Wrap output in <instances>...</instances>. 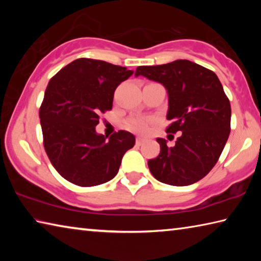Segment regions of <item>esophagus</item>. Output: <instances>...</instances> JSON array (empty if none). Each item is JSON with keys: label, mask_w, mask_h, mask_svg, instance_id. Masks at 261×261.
Returning <instances> with one entry per match:
<instances>
[{"label": "esophagus", "mask_w": 261, "mask_h": 261, "mask_svg": "<svg viewBox=\"0 0 261 261\" xmlns=\"http://www.w3.org/2000/svg\"><path fill=\"white\" fill-rule=\"evenodd\" d=\"M144 141H145V139H144V138H140V137H137V139H136V144L138 145V146H140L141 144H144Z\"/></svg>", "instance_id": "1"}]
</instances>
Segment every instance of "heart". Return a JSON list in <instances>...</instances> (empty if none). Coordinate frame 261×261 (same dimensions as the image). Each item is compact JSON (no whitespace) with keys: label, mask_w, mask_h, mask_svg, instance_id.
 <instances>
[{"label":"heart","mask_w":261,"mask_h":261,"mask_svg":"<svg viewBox=\"0 0 261 261\" xmlns=\"http://www.w3.org/2000/svg\"><path fill=\"white\" fill-rule=\"evenodd\" d=\"M126 127L138 134H146L149 129V122L143 117H131L126 122Z\"/></svg>","instance_id":"1"}]
</instances>
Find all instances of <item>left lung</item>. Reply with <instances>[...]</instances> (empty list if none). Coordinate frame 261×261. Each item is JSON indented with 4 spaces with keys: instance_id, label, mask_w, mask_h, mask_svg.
I'll return each instance as SVG.
<instances>
[{
    "instance_id": "left-lung-1",
    "label": "left lung",
    "mask_w": 261,
    "mask_h": 261,
    "mask_svg": "<svg viewBox=\"0 0 261 261\" xmlns=\"http://www.w3.org/2000/svg\"><path fill=\"white\" fill-rule=\"evenodd\" d=\"M135 74L161 83L167 88V118L171 123L166 132H180L173 147L167 146L166 139H156L160 153L148 160L152 175L175 187L200 180L218 162L230 134V102L218 76L188 60L143 65L136 69Z\"/></svg>"
}]
</instances>
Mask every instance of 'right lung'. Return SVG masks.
<instances>
[{"mask_svg":"<svg viewBox=\"0 0 261 261\" xmlns=\"http://www.w3.org/2000/svg\"><path fill=\"white\" fill-rule=\"evenodd\" d=\"M134 71L92 59H78L53 77L39 110L43 146L62 177L95 187L115 177L135 136L120 130L107 138L95 126L112 110L114 92Z\"/></svg>","mask_w":261,"mask_h":261,"instance_id":"add662e5","label":"right lung"}]
</instances>
